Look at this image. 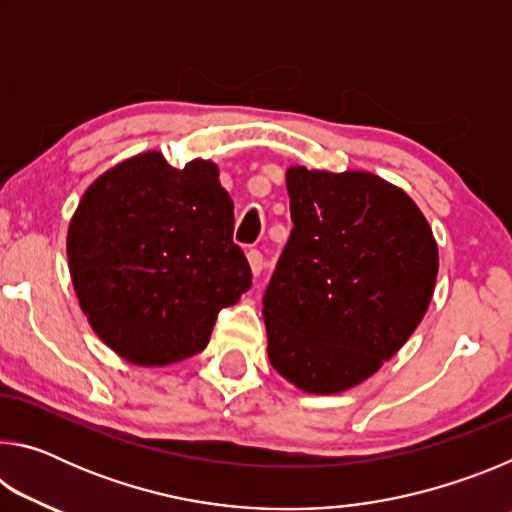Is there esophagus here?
Instances as JSON below:
<instances>
[{
	"label": "esophagus",
	"instance_id": "1",
	"mask_svg": "<svg viewBox=\"0 0 512 512\" xmlns=\"http://www.w3.org/2000/svg\"><path fill=\"white\" fill-rule=\"evenodd\" d=\"M248 264H250V268H253V275H259V273H262V268H264V255L259 253L257 248L248 250Z\"/></svg>",
	"mask_w": 512,
	"mask_h": 512
}]
</instances>
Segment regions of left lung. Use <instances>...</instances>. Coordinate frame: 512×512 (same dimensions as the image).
<instances>
[{"label": "left lung", "mask_w": 512, "mask_h": 512, "mask_svg": "<svg viewBox=\"0 0 512 512\" xmlns=\"http://www.w3.org/2000/svg\"><path fill=\"white\" fill-rule=\"evenodd\" d=\"M293 230L264 293L268 359L300 391L361 384L409 341L438 246L409 196L366 171H287Z\"/></svg>", "instance_id": "1"}]
</instances>
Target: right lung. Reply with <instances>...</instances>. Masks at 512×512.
<instances>
[{"instance_id":"obj_1","label":"right lung","mask_w":512,"mask_h":512,"mask_svg":"<svg viewBox=\"0 0 512 512\" xmlns=\"http://www.w3.org/2000/svg\"><path fill=\"white\" fill-rule=\"evenodd\" d=\"M232 201L207 160L173 169L158 151L99 176L67 232L69 273L99 339L135 366L201 352L216 316L250 289Z\"/></svg>"}]
</instances>
